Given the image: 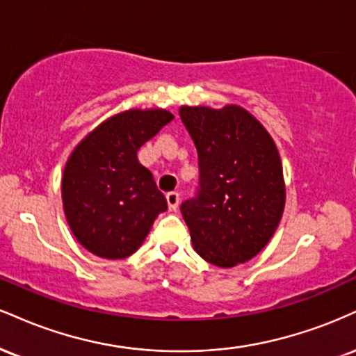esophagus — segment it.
I'll return each instance as SVG.
<instances>
[{
  "instance_id": "esophagus-1",
  "label": "esophagus",
  "mask_w": 356,
  "mask_h": 356,
  "mask_svg": "<svg viewBox=\"0 0 356 356\" xmlns=\"http://www.w3.org/2000/svg\"><path fill=\"white\" fill-rule=\"evenodd\" d=\"M165 200L170 211H175V209L179 207V202H181V197H179L177 192H169V194L165 195Z\"/></svg>"
}]
</instances>
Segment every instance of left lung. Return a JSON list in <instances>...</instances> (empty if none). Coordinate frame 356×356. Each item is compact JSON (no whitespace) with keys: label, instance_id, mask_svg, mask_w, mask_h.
I'll return each mask as SVG.
<instances>
[{"label":"left lung","instance_id":"left-lung-1","mask_svg":"<svg viewBox=\"0 0 356 356\" xmlns=\"http://www.w3.org/2000/svg\"><path fill=\"white\" fill-rule=\"evenodd\" d=\"M199 156V187L181 205L195 252L222 268L248 262L275 234L285 207L277 145L241 106H182Z\"/></svg>","mask_w":356,"mask_h":356}]
</instances>
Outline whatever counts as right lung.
<instances>
[{
	"mask_svg": "<svg viewBox=\"0 0 356 356\" xmlns=\"http://www.w3.org/2000/svg\"><path fill=\"white\" fill-rule=\"evenodd\" d=\"M172 119L165 109L124 111L101 122L71 152L63 174V207L86 250L126 259L167 211L165 197L151 170L137 161V151Z\"/></svg>",
	"mask_w": 356,
	"mask_h": 356,
	"instance_id": "right-lung-1",
	"label": "right lung"
}]
</instances>
